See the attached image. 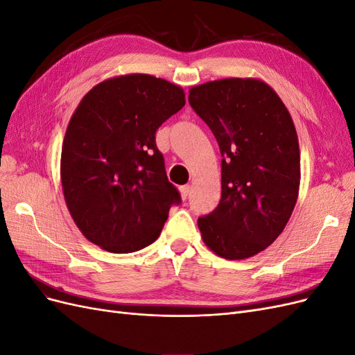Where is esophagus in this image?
Wrapping results in <instances>:
<instances>
[{
	"mask_svg": "<svg viewBox=\"0 0 355 355\" xmlns=\"http://www.w3.org/2000/svg\"><path fill=\"white\" fill-rule=\"evenodd\" d=\"M179 192H180V197L182 200H187L189 197V192H191V187L189 185H184L179 188Z\"/></svg>",
	"mask_w": 355,
	"mask_h": 355,
	"instance_id": "1",
	"label": "esophagus"
}]
</instances>
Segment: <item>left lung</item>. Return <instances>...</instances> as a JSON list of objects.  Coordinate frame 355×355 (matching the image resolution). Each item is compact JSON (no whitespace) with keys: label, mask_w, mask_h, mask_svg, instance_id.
<instances>
[{"label":"left lung","mask_w":355,"mask_h":355,"mask_svg":"<svg viewBox=\"0 0 355 355\" xmlns=\"http://www.w3.org/2000/svg\"><path fill=\"white\" fill-rule=\"evenodd\" d=\"M189 103L222 154V197L198 219L201 239L223 259H247L277 240L296 206L300 153L292 115L259 78L194 85Z\"/></svg>","instance_id":"obj_1"}]
</instances>
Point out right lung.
Wrapping results in <instances>:
<instances>
[{
  "label": "right lung",
  "instance_id": "add662e5",
  "mask_svg": "<svg viewBox=\"0 0 355 355\" xmlns=\"http://www.w3.org/2000/svg\"><path fill=\"white\" fill-rule=\"evenodd\" d=\"M185 105L180 85L148 73L96 84L63 137L60 182L71 216L90 243L132 253L154 243L180 201L155 132Z\"/></svg>",
  "mask_w": 355,
  "mask_h": 355
}]
</instances>
